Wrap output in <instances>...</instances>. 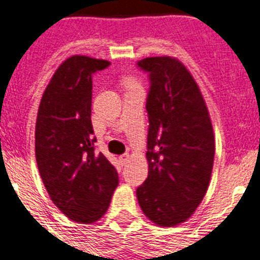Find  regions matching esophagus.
<instances>
[{"mask_svg": "<svg viewBox=\"0 0 260 260\" xmlns=\"http://www.w3.org/2000/svg\"><path fill=\"white\" fill-rule=\"evenodd\" d=\"M128 159H129V155H128V153H124V155H121L119 157V160H120V163L121 164H126V161H128Z\"/></svg>", "mask_w": 260, "mask_h": 260, "instance_id": "34e87169", "label": "esophagus"}]
</instances>
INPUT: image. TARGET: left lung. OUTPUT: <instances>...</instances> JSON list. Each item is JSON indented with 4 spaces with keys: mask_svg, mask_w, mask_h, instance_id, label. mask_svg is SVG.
I'll return each instance as SVG.
<instances>
[{
    "mask_svg": "<svg viewBox=\"0 0 260 260\" xmlns=\"http://www.w3.org/2000/svg\"><path fill=\"white\" fill-rule=\"evenodd\" d=\"M137 67L149 76L148 178L136 195L155 224H180L198 208L210 184L215 139L210 113L193 77L172 57H147Z\"/></svg>",
    "mask_w": 260,
    "mask_h": 260,
    "instance_id": "8db88e82",
    "label": "left lung"
}]
</instances>
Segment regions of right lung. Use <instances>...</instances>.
<instances>
[{
    "mask_svg": "<svg viewBox=\"0 0 260 260\" xmlns=\"http://www.w3.org/2000/svg\"><path fill=\"white\" fill-rule=\"evenodd\" d=\"M109 61L72 56L54 72L36 121V160L50 199L69 219L90 224L108 210L117 171L94 151L92 75Z\"/></svg>",
    "mask_w": 260,
    "mask_h": 260,
    "instance_id": "right-lung-1",
    "label": "right lung"
}]
</instances>
